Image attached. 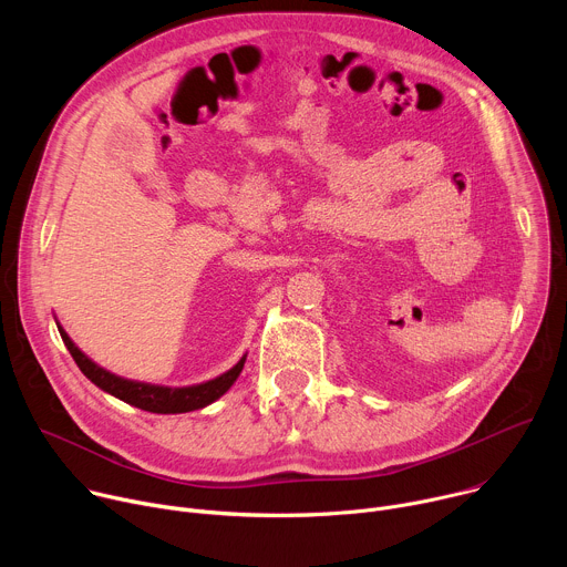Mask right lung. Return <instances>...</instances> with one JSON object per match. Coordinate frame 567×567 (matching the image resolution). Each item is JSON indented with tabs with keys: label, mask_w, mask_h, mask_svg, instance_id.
I'll return each mask as SVG.
<instances>
[{
	"label": "right lung",
	"mask_w": 567,
	"mask_h": 567,
	"mask_svg": "<svg viewBox=\"0 0 567 567\" xmlns=\"http://www.w3.org/2000/svg\"><path fill=\"white\" fill-rule=\"evenodd\" d=\"M60 337L66 346V350L71 352L75 365L80 368L92 383H96L101 390L132 403V406L141 409V411H150V413H188V411H197L208 406L215 399H219L239 377L241 368H245L247 357H241L228 372L219 374L217 379H210L206 383H197V385H188V388H166V385H152V383H141V381H130L123 377H116L107 370H103L101 365H96L92 359H87L83 352H80L73 341L66 337V332L58 326Z\"/></svg>",
	"instance_id": "obj_1"
}]
</instances>
